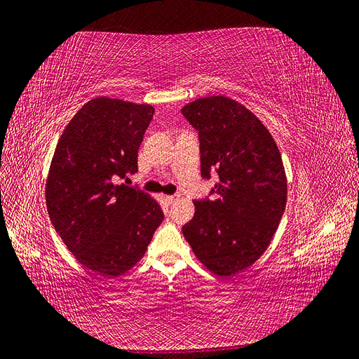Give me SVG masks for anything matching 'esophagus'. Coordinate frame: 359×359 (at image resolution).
<instances>
[{
  "instance_id": "1",
  "label": "esophagus",
  "mask_w": 359,
  "mask_h": 359,
  "mask_svg": "<svg viewBox=\"0 0 359 359\" xmlns=\"http://www.w3.org/2000/svg\"><path fill=\"white\" fill-rule=\"evenodd\" d=\"M179 198V195H165L164 200L168 203V204H172Z\"/></svg>"
}]
</instances>
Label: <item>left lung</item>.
<instances>
[{
    "label": "left lung",
    "mask_w": 359,
    "mask_h": 359,
    "mask_svg": "<svg viewBox=\"0 0 359 359\" xmlns=\"http://www.w3.org/2000/svg\"><path fill=\"white\" fill-rule=\"evenodd\" d=\"M198 130L201 176L216 171L208 198L194 201V219L182 228L196 259L228 278L251 266L269 247L287 204L280 149L260 119L226 96L196 99L182 108Z\"/></svg>",
    "instance_id": "left-lung-1"
}]
</instances>
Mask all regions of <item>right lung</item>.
Returning a JSON list of instances; mask_svg holds the SVG:
<instances>
[{
    "label": "right lung",
    "instance_id": "obj_1",
    "mask_svg": "<svg viewBox=\"0 0 359 359\" xmlns=\"http://www.w3.org/2000/svg\"><path fill=\"white\" fill-rule=\"evenodd\" d=\"M151 104L96 97L65 127L46 184L50 220L83 266L114 278L143 257L164 213L148 194L116 182L137 171Z\"/></svg>",
    "mask_w": 359,
    "mask_h": 359
}]
</instances>
